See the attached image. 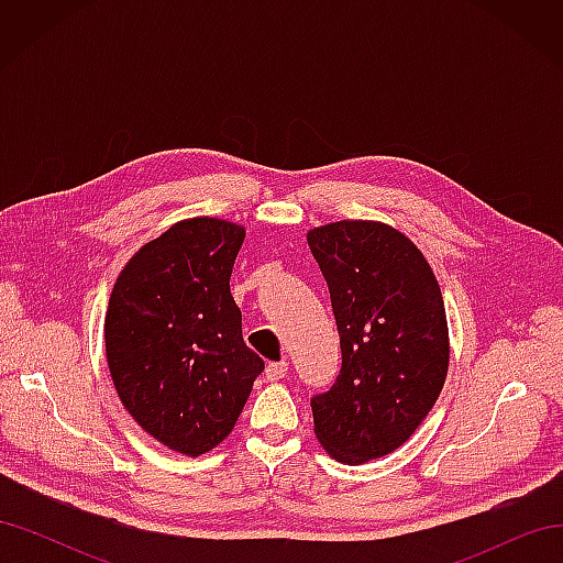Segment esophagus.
I'll use <instances>...</instances> for the list:
<instances>
[{
	"mask_svg": "<svg viewBox=\"0 0 563 563\" xmlns=\"http://www.w3.org/2000/svg\"><path fill=\"white\" fill-rule=\"evenodd\" d=\"M286 371H288V364H286V362H269V364L265 366V378H267L269 383H277V380H282V378L286 376Z\"/></svg>",
	"mask_w": 563,
	"mask_h": 563,
	"instance_id": "34e87169",
	"label": "esophagus"
}]
</instances>
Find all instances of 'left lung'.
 <instances>
[{"label": "left lung", "instance_id": "8db88e82", "mask_svg": "<svg viewBox=\"0 0 563 563\" xmlns=\"http://www.w3.org/2000/svg\"><path fill=\"white\" fill-rule=\"evenodd\" d=\"M308 244L343 352L331 389L310 399L314 434L340 463L362 465L399 449L444 387V298L418 246L389 225L338 220Z\"/></svg>", "mask_w": 563, "mask_h": 563}]
</instances>
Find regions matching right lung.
<instances>
[{"label":"right lung","instance_id":"add662e5","mask_svg":"<svg viewBox=\"0 0 563 563\" xmlns=\"http://www.w3.org/2000/svg\"><path fill=\"white\" fill-rule=\"evenodd\" d=\"M244 236L228 220H180L133 255L108 305L119 399L147 434L192 457L232 432L265 368L230 294Z\"/></svg>","mask_w":563,"mask_h":563}]
</instances>
